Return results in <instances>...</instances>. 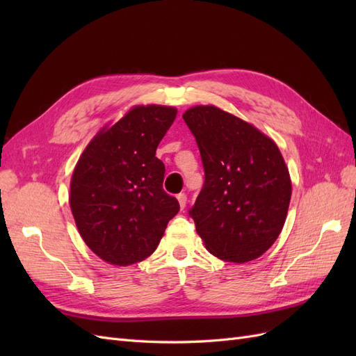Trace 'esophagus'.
I'll return each instance as SVG.
<instances>
[{
	"label": "esophagus",
	"mask_w": 356,
	"mask_h": 356,
	"mask_svg": "<svg viewBox=\"0 0 356 356\" xmlns=\"http://www.w3.org/2000/svg\"><path fill=\"white\" fill-rule=\"evenodd\" d=\"M177 199H178V202H179L181 209H184L186 204H187V195H186V193H179V195L177 196Z\"/></svg>",
	"instance_id": "esophagus-1"
}]
</instances>
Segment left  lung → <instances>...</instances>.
I'll use <instances>...</instances> for the list:
<instances>
[{
  "label": "left lung",
  "mask_w": 356,
  "mask_h": 356,
  "mask_svg": "<svg viewBox=\"0 0 356 356\" xmlns=\"http://www.w3.org/2000/svg\"><path fill=\"white\" fill-rule=\"evenodd\" d=\"M195 135L204 182L188 211L207 250L246 263L277 239L291 200L289 172L270 138L213 105L182 114Z\"/></svg>",
  "instance_id": "obj_1"
}]
</instances>
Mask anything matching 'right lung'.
Instances as JSON below:
<instances>
[{
    "label": "right lung",
    "instance_id": "obj_1",
    "mask_svg": "<svg viewBox=\"0 0 356 356\" xmlns=\"http://www.w3.org/2000/svg\"><path fill=\"white\" fill-rule=\"evenodd\" d=\"M177 117L163 105L134 106L86 147L70 204L83 241L104 261L129 266L152 255L179 203L163 190L156 149Z\"/></svg>",
    "mask_w": 356,
    "mask_h": 356
}]
</instances>
